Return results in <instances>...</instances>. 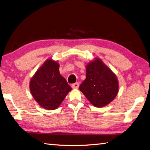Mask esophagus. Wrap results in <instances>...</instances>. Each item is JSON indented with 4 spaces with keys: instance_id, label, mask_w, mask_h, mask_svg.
<instances>
[{
    "instance_id": "obj_1",
    "label": "esophagus",
    "mask_w": 150,
    "mask_h": 150,
    "mask_svg": "<svg viewBox=\"0 0 150 150\" xmlns=\"http://www.w3.org/2000/svg\"><path fill=\"white\" fill-rule=\"evenodd\" d=\"M71 87H72L73 89H78L79 87V82H76L75 83H73Z\"/></svg>"
}]
</instances>
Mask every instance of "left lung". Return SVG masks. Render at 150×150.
<instances>
[{
  "mask_svg": "<svg viewBox=\"0 0 150 150\" xmlns=\"http://www.w3.org/2000/svg\"><path fill=\"white\" fill-rule=\"evenodd\" d=\"M85 96L96 107L101 108L112 101L117 95V76L102 61L97 59L86 67V79L79 87Z\"/></svg>",
  "mask_w": 150,
  "mask_h": 150,
  "instance_id": "1",
  "label": "left lung"
}]
</instances>
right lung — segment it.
<instances>
[{
    "instance_id": "right-lung-1",
    "label": "right lung",
    "mask_w": 150,
    "mask_h": 150,
    "mask_svg": "<svg viewBox=\"0 0 150 150\" xmlns=\"http://www.w3.org/2000/svg\"><path fill=\"white\" fill-rule=\"evenodd\" d=\"M30 89L35 100L47 110H54L71 90L59 74V64L52 59L45 61L30 80Z\"/></svg>"
}]
</instances>
